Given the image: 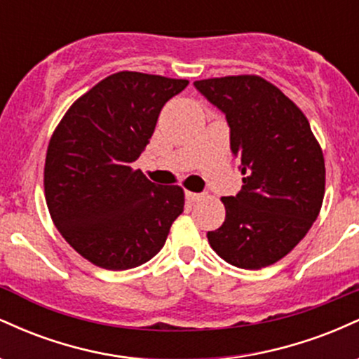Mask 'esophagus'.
Returning a JSON list of instances; mask_svg holds the SVG:
<instances>
[{"mask_svg": "<svg viewBox=\"0 0 359 359\" xmlns=\"http://www.w3.org/2000/svg\"><path fill=\"white\" fill-rule=\"evenodd\" d=\"M185 199H187L189 203H197V201L203 199V194H197V192L185 191Z\"/></svg>", "mask_w": 359, "mask_h": 359, "instance_id": "esophagus-1", "label": "esophagus"}]
</instances>
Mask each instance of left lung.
<instances>
[{
	"mask_svg": "<svg viewBox=\"0 0 359 359\" xmlns=\"http://www.w3.org/2000/svg\"><path fill=\"white\" fill-rule=\"evenodd\" d=\"M224 113L229 145L241 160V191L222 197L226 219L208 233L211 248L238 269L258 270L306 236L324 199L325 167L307 118L258 76L194 82Z\"/></svg>",
	"mask_w": 359,
	"mask_h": 359,
	"instance_id": "left-lung-1",
	"label": "left lung"
}]
</instances>
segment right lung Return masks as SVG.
I'll list each match as a JSON object with an SVG mask.
<instances>
[{
    "label": "right lung",
    "instance_id": "obj_1",
    "mask_svg": "<svg viewBox=\"0 0 359 359\" xmlns=\"http://www.w3.org/2000/svg\"><path fill=\"white\" fill-rule=\"evenodd\" d=\"M189 81L123 71L69 108L53 131L43 185L57 229L77 253L106 270H128L165 245L184 211L179 185L133 170L160 111Z\"/></svg>",
    "mask_w": 359,
    "mask_h": 359
}]
</instances>
